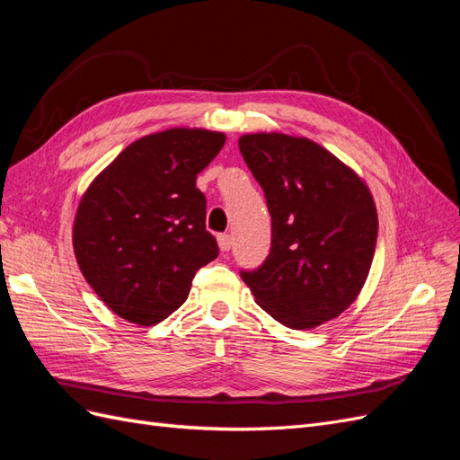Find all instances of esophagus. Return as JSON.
Here are the masks:
<instances>
[{"mask_svg": "<svg viewBox=\"0 0 460 460\" xmlns=\"http://www.w3.org/2000/svg\"><path fill=\"white\" fill-rule=\"evenodd\" d=\"M217 242H218L220 252H230V247H232V238H230L228 234H220L218 238H217Z\"/></svg>", "mask_w": 460, "mask_h": 460, "instance_id": "obj_1", "label": "esophagus"}]
</instances>
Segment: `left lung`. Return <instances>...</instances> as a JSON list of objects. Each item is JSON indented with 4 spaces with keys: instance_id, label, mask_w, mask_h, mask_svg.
<instances>
[{
    "instance_id": "8db88e82",
    "label": "left lung",
    "mask_w": 460,
    "mask_h": 460,
    "mask_svg": "<svg viewBox=\"0 0 460 460\" xmlns=\"http://www.w3.org/2000/svg\"><path fill=\"white\" fill-rule=\"evenodd\" d=\"M238 146L272 218L267 261L242 270L255 303L294 330L340 316L367 282L378 238L367 182L309 137L257 132Z\"/></svg>"
}]
</instances>
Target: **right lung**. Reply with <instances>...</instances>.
Returning a JSON list of instances; mask_svg holds the SVG:
<instances>
[{"label": "right lung", "instance_id": "1", "mask_svg": "<svg viewBox=\"0 0 460 460\" xmlns=\"http://www.w3.org/2000/svg\"><path fill=\"white\" fill-rule=\"evenodd\" d=\"M225 142L222 132L184 127L144 136L82 196L73 226L76 262L120 318L161 323L188 299L196 272L217 259L196 178Z\"/></svg>", "mask_w": 460, "mask_h": 460}]
</instances>
